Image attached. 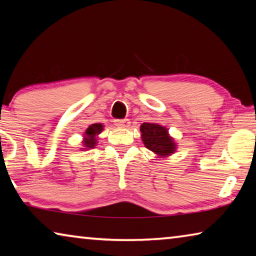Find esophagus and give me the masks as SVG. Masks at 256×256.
<instances>
[{"mask_svg": "<svg viewBox=\"0 0 256 256\" xmlns=\"http://www.w3.org/2000/svg\"><path fill=\"white\" fill-rule=\"evenodd\" d=\"M130 120H115V125L118 128H128L130 126Z\"/></svg>", "mask_w": 256, "mask_h": 256, "instance_id": "esophagus-1", "label": "esophagus"}]
</instances>
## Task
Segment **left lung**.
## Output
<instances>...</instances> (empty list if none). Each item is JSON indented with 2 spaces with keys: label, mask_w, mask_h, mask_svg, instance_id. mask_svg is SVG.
Wrapping results in <instances>:
<instances>
[{
  "label": "left lung",
  "mask_w": 256,
  "mask_h": 256,
  "mask_svg": "<svg viewBox=\"0 0 256 256\" xmlns=\"http://www.w3.org/2000/svg\"><path fill=\"white\" fill-rule=\"evenodd\" d=\"M142 141L146 149L152 151L159 158H164L176 151L174 142L168 130L157 123H144L140 128Z\"/></svg>",
  "instance_id": "left-lung-1"
}]
</instances>
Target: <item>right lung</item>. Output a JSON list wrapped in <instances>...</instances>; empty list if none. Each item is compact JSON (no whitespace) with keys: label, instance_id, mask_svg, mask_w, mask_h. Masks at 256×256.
<instances>
[{"label":"right lung","instance_id":"right-lung-1","mask_svg":"<svg viewBox=\"0 0 256 256\" xmlns=\"http://www.w3.org/2000/svg\"><path fill=\"white\" fill-rule=\"evenodd\" d=\"M102 130H104V125L100 123L90 125V126L86 130L84 141H82L84 148H81V149L86 150V149L94 148L97 144V136L102 132Z\"/></svg>","mask_w":256,"mask_h":256}]
</instances>
